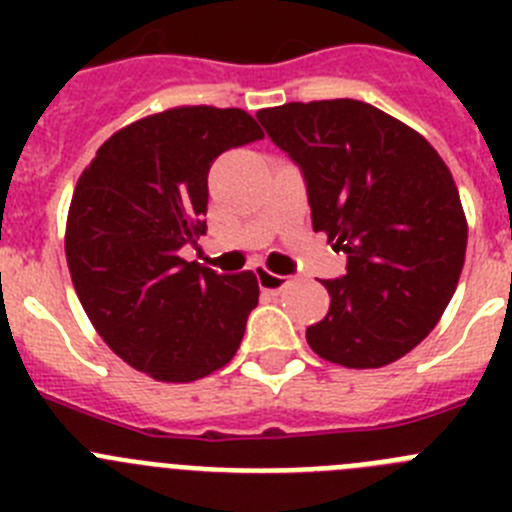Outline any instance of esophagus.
<instances>
[{
    "label": "esophagus",
    "instance_id": "1",
    "mask_svg": "<svg viewBox=\"0 0 512 512\" xmlns=\"http://www.w3.org/2000/svg\"><path fill=\"white\" fill-rule=\"evenodd\" d=\"M256 279H259V287L264 289V292H274V295H277V292H282V289L292 282L289 277H282V274H271V271H266V269L256 271Z\"/></svg>",
    "mask_w": 512,
    "mask_h": 512
}]
</instances>
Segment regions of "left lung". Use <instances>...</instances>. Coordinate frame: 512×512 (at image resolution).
Listing matches in <instances>:
<instances>
[{
	"instance_id": "left-lung-1",
	"label": "left lung",
	"mask_w": 512,
	"mask_h": 512,
	"mask_svg": "<svg viewBox=\"0 0 512 512\" xmlns=\"http://www.w3.org/2000/svg\"><path fill=\"white\" fill-rule=\"evenodd\" d=\"M302 171L312 230L346 253L325 279L330 310L307 328L318 356L377 369L413 351L443 315L467 253L459 189L436 148L359 99L256 112Z\"/></svg>"
}]
</instances>
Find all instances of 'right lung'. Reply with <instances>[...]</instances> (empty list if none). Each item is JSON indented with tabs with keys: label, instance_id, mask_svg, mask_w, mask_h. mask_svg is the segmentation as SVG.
Listing matches in <instances>:
<instances>
[{
	"label": "right lung",
	"instance_id": "1",
	"mask_svg": "<svg viewBox=\"0 0 512 512\" xmlns=\"http://www.w3.org/2000/svg\"><path fill=\"white\" fill-rule=\"evenodd\" d=\"M248 112L176 107L117 130L79 176L66 261L104 343L158 382H194L228 364L259 305L251 271L184 261L207 233V174L220 153L261 140Z\"/></svg>",
	"mask_w": 512,
	"mask_h": 512
}]
</instances>
